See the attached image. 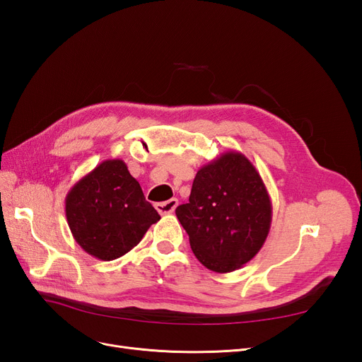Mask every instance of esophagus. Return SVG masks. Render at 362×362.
I'll list each match as a JSON object with an SVG mask.
<instances>
[{
    "mask_svg": "<svg viewBox=\"0 0 362 362\" xmlns=\"http://www.w3.org/2000/svg\"><path fill=\"white\" fill-rule=\"evenodd\" d=\"M177 206H178V199L177 198H172L166 202H160V204L156 205L157 211L160 214H170V213L175 211V208H177Z\"/></svg>",
    "mask_w": 362,
    "mask_h": 362,
    "instance_id": "esophagus-1",
    "label": "esophagus"
}]
</instances>
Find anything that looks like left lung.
<instances>
[{
  "label": "left lung",
  "mask_w": 362,
  "mask_h": 362,
  "mask_svg": "<svg viewBox=\"0 0 362 362\" xmlns=\"http://www.w3.org/2000/svg\"><path fill=\"white\" fill-rule=\"evenodd\" d=\"M175 213L196 258L217 273L234 272L254 258L272 223L266 185L254 164L235 151L198 170L189 202Z\"/></svg>",
  "instance_id": "8db88e82"
}]
</instances>
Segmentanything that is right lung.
Instances as JSON below:
<instances>
[{
	"instance_id": "1",
	"label": "right lung",
	"mask_w": 362,
	"mask_h": 362,
	"mask_svg": "<svg viewBox=\"0 0 362 362\" xmlns=\"http://www.w3.org/2000/svg\"><path fill=\"white\" fill-rule=\"evenodd\" d=\"M71 233L87 254L112 261L140 243L160 214L122 160H105L66 194Z\"/></svg>"
}]
</instances>
